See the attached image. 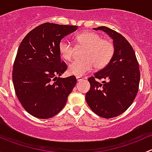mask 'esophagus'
Masks as SVG:
<instances>
[{"label": "esophagus", "mask_w": 152, "mask_h": 152, "mask_svg": "<svg viewBox=\"0 0 152 152\" xmlns=\"http://www.w3.org/2000/svg\"><path fill=\"white\" fill-rule=\"evenodd\" d=\"M76 80H77V82H80V81L84 80V78L81 77V76H76Z\"/></svg>", "instance_id": "1"}]
</instances>
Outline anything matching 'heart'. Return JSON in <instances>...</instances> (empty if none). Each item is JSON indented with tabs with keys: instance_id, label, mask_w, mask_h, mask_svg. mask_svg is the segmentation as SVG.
<instances>
[{
	"instance_id": "1",
	"label": "heart",
	"mask_w": 152,
	"mask_h": 152,
	"mask_svg": "<svg viewBox=\"0 0 152 152\" xmlns=\"http://www.w3.org/2000/svg\"><path fill=\"white\" fill-rule=\"evenodd\" d=\"M76 47L85 48L82 60H76L68 66V73L71 75L82 76L93 69H102L108 65L113 58L115 47L108 39H102L95 32L87 31L77 35ZM59 52L64 60H72L75 47L67 39H62L59 43Z\"/></svg>"
}]
</instances>
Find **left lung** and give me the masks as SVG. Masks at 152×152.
Returning a JSON list of instances; mask_svg holds the SVG:
<instances>
[{"label":"left lung","mask_w":152,"mask_h":152,"mask_svg":"<svg viewBox=\"0 0 152 152\" xmlns=\"http://www.w3.org/2000/svg\"><path fill=\"white\" fill-rule=\"evenodd\" d=\"M94 29L110 35L115 52L108 65L88 79L90 89L86 102L96 115L112 118L124 113L134 102L140 83L139 64L133 48L123 35L106 26ZM102 79V83L98 82Z\"/></svg>","instance_id":"1"}]
</instances>
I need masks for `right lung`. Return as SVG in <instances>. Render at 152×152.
<instances>
[{
  "label": "right lung",
  "mask_w": 152,
  "mask_h": 152,
  "mask_svg": "<svg viewBox=\"0 0 152 152\" xmlns=\"http://www.w3.org/2000/svg\"><path fill=\"white\" fill-rule=\"evenodd\" d=\"M77 28L45 23L28 33L18 48L12 70L15 91L23 107L35 118L58 114L76 85L75 76L59 77L67 66L61 61L58 46Z\"/></svg>",
  "instance_id": "obj_1"
}]
</instances>
